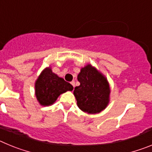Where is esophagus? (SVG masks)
<instances>
[{"label":"esophagus","mask_w":152,"mask_h":152,"mask_svg":"<svg viewBox=\"0 0 152 152\" xmlns=\"http://www.w3.org/2000/svg\"><path fill=\"white\" fill-rule=\"evenodd\" d=\"M71 84H72V86H73V87H75V81H72V82H71Z\"/></svg>","instance_id":"1"}]
</instances>
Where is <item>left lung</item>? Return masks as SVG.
<instances>
[{"mask_svg":"<svg viewBox=\"0 0 152 152\" xmlns=\"http://www.w3.org/2000/svg\"><path fill=\"white\" fill-rule=\"evenodd\" d=\"M77 80L80 85L75 88L74 95L79 109L88 114L104 110L110 96V87L105 75L88 64L80 68Z\"/></svg>","mask_w":152,"mask_h":152,"instance_id":"1","label":"left lung"}]
</instances>
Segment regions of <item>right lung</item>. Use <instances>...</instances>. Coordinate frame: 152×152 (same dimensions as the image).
I'll return each mask as SVG.
<instances>
[{
    "mask_svg": "<svg viewBox=\"0 0 152 152\" xmlns=\"http://www.w3.org/2000/svg\"><path fill=\"white\" fill-rule=\"evenodd\" d=\"M73 86L52 72L50 66L42 71L35 82V95L40 105L49 107L67 91H73Z\"/></svg>",
    "mask_w": 152,
    "mask_h": 152,
    "instance_id": "add662e5",
    "label": "right lung"
}]
</instances>
